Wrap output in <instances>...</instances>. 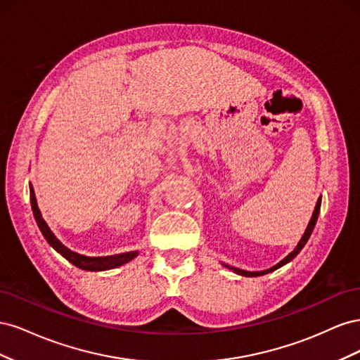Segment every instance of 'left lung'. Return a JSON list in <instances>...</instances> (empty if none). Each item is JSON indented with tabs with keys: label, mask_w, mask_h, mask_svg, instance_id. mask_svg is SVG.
<instances>
[{
	"label": "left lung",
	"mask_w": 360,
	"mask_h": 360,
	"mask_svg": "<svg viewBox=\"0 0 360 360\" xmlns=\"http://www.w3.org/2000/svg\"><path fill=\"white\" fill-rule=\"evenodd\" d=\"M320 207H321V197L319 198V201H317V205H315V210H314V213H312V217H311V221H309V224H308L307 231H304V234L302 236L300 242L297 243L296 249H294L291 254H288V255H287L284 259L279 261V263H278L276 266L270 267V269H267V270H263V271H246V270H240V269H237V267H230V266H226V267H228V269H231V270H234L236 274H238V275H243V276H261V275L270 274V271H274V270H276V269L282 267V266H284V264L290 263V261H291L294 257H296V255L300 252V250L303 249V246L307 245L308 238L311 237V234H312V231H314V226H315V224H317V219H319V214H320Z\"/></svg>",
	"instance_id": "8db88e82"
}]
</instances>
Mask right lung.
I'll use <instances>...</instances> for the list:
<instances>
[{
    "instance_id": "right-lung-1",
    "label": "right lung",
    "mask_w": 360,
    "mask_h": 360,
    "mask_svg": "<svg viewBox=\"0 0 360 360\" xmlns=\"http://www.w3.org/2000/svg\"><path fill=\"white\" fill-rule=\"evenodd\" d=\"M30 198H31V209H32V214H34V219L40 228V231L43 234V237L46 238L48 243L60 252L64 258L68 261H70L72 264H75L76 267L84 269V270H108V269H114L118 266H123L126 263H129L130 259H134L138 252H127V254H120V255H112V257H84L73 252L69 248L64 246L58 238L53 236V233L49 230V226L46 225V222L43 221V217L40 214V210L37 207V201H36V195L34 191H32V186H30Z\"/></svg>"
}]
</instances>
